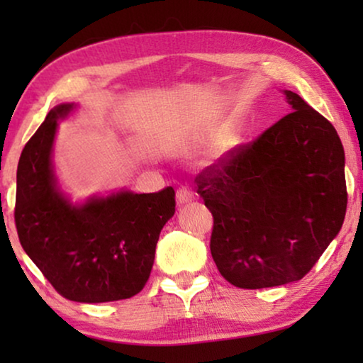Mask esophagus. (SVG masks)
<instances>
[{
	"instance_id": "esophagus-1",
	"label": "esophagus",
	"mask_w": 363,
	"mask_h": 363,
	"mask_svg": "<svg viewBox=\"0 0 363 363\" xmlns=\"http://www.w3.org/2000/svg\"><path fill=\"white\" fill-rule=\"evenodd\" d=\"M193 200V191L188 186H180L177 190V203L178 205H185Z\"/></svg>"
}]
</instances>
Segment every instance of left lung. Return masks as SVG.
Listing matches in <instances>:
<instances>
[{"instance_id": "1", "label": "left lung", "mask_w": 363, "mask_h": 363, "mask_svg": "<svg viewBox=\"0 0 363 363\" xmlns=\"http://www.w3.org/2000/svg\"><path fill=\"white\" fill-rule=\"evenodd\" d=\"M286 97L291 113L195 178L213 215V261L241 289L302 279L345 218V155L337 130L296 92Z\"/></svg>"}]
</instances>
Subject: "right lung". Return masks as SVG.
Listing matches in <instances>:
<instances>
[{
  "label": "right lung",
  "mask_w": 363,
  "mask_h": 363,
  "mask_svg": "<svg viewBox=\"0 0 363 363\" xmlns=\"http://www.w3.org/2000/svg\"><path fill=\"white\" fill-rule=\"evenodd\" d=\"M61 104L24 145L16 173L14 223L23 250L62 297L74 302L128 299L147 284L162 228L175 213L172 186L122 191L72 206L56 190L51 150Z\"/></svg>",
  "instance_id": "add662e5"
}]
</instances>
